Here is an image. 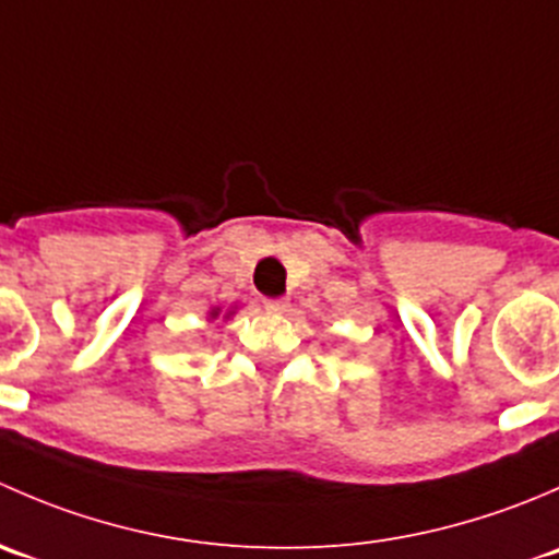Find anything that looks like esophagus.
<instances>
[{
	"label": "esophagus",
	"mask_w": 559,
	"mask_h": 559,
	"mask_svg": "<svg viewBox=\"0 0 559 559\" xmlns=\"http://www.w3.org/2000/svg\"><path fill=\"white\" fill-rule=\"evenodd\" d=\"M264 308H267L270 313H286V311H289V300H286V297H275V300H264Z\"/></svg>",
	"instance_id": "1"
}]
</instances>
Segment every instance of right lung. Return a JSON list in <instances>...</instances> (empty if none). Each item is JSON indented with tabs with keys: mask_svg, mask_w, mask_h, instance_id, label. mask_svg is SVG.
Here are the masks:
<instances>
[{
	"mask_svg": "<svg viewBox=\"0 0 559 559\" xmlns=\"http://www.w3.org/2000/svg\"><path fill=\"white\" fill-rule=\"evenodd\" d=\"M218 313H222V308H213V311H211V319H216V316ZM235 311H227V316H224V319H229V316H233Z\"/></svg>",
	"mask_w": 559,
	"mask_h": 559,
	"instance_id": "1",
	"label": "right lung"
}]
</instances>
